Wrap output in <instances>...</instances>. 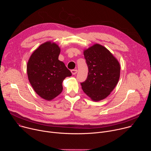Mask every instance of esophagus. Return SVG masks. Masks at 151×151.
<instances>
[{
  "mask_svg": "<svg viewBox=\"0 0 151 151\" xmlns=\"http://www.w3.org/2000/svg\"><path fill=\"white\" fill-rule=\"evenodd\" d=\"M71 72H72V75H76V73L78 72V70L76 69H73L71 70Z\"/></svg>",
  "mask_w": 151,
  "mask_h": 151,
  "instance_id": "34e87169",
  "label": "esophagus"
}]
</instances>
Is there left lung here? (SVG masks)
<instances>
[{
    "mask_svg": "<svg viewBox=\"0 0 151 151\" xmlns=\"http://www.w3.org/2000/svg\"><path fill=\"white\" fill-rule=\"evenodd\" d=\"M88 73L81 82L83 92L98 101L108 96L116 87L120 76L118 61L104 47L95 44L83 51Z\"/></svg>",
    "mask_w": 151,
    "mask_h": 151,
    "instance_id": "1",
    "label": "left lung"
}]
</instances>
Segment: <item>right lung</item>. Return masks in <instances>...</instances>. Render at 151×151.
Listing matches in <instances>:
<instances>
[{
    "label": "right lung",
    "mask_w": 151,
    "mask_h": 151,
    "mask_svg": "<svg viewBox=\"0 0 151 151\" xmlns=\"http://www.w3.org/2000/svg\"><path fill=\"white\" fill-rule=\"evenodd\" d=\"M60 48L55 43L47 42L31 55L27 66L29 82L42 99L51 100L63 91L62 82L72 73L58 60Z\"/></svg>",
    "instance_id": "1"
}]
</instances>
